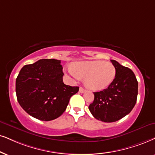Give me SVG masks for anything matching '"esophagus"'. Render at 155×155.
<instances>
[{
    "label": "esophagus",
    "instance_id": "1",
    "mask_svg": "<svg viewBox=\"0 0 155 155\" xmlns=\"http://www.w3.org/2000/svg\"><path fill=\"white\" fill-rule=\"evenodd\" d=\"M84 91H85V89H84L83 87H80L79 88V92H80V93H84Z\"/></svg>",
    "mask_w": 155,
    "mask_h": 155
}]
</instances>
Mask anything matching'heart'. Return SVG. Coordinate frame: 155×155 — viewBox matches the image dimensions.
<instances>
[{
  "mask_svg": "<svg viewBox=\"0 0 155 155\" xmlns=\"http://www.w3.org/2000/svg\"><path fill=\"white\" fill-rule=\"evenodd\" d=\"M66 71L72 79H84V85L92 91H101L112 83L116 77V68L110 62L86 61L76 62Z\"/></svg>",
  "mask_w": 155,
  "mask_h": 155,
  "instance_id": "heart-1",
  "label": "heart"
}]
</instances>
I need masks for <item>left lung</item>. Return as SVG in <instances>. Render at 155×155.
I'll use <instances>...</instances> for the list:
<instances>
[{
  "instance_id": "left-lung-1",
  "label": "left lung",
  "mask_w": 155,
  "mask_h": 155,
  "mask_svg": "<svg viewBox=\"0 0 155 155\" xmlns=\"http://www.w3.org/2000/svg\"><path fill=\"white\" fill-rule=\"evenodd\" d=\"M116 68V77L107 89L94 92L89 109L94 117L104 122H114L126 116L134 108L138 94V82L130 68L111 60Z\"/></svg>"
}]
</instances>
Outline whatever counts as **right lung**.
Returning <instances> with one entry per match:
<instances>
[{
	"label": "right lung",
	"mask_w": 155,
	"mask_h": 155,
	"mask_svg": "<svg viewBox=\"0 0 155 155\" xmlns=\"http://www.w3.org/2000/svg\"><path fill=\"white\" fill-rule=\"evenodd\" d=\"M61 61L40 59L21 68L15 81L18 101L25 112L41 121H51L65 111L78 87L63 82Z\"/></svg>",
	"instance_id": "obj_1"
}]
</instances>
